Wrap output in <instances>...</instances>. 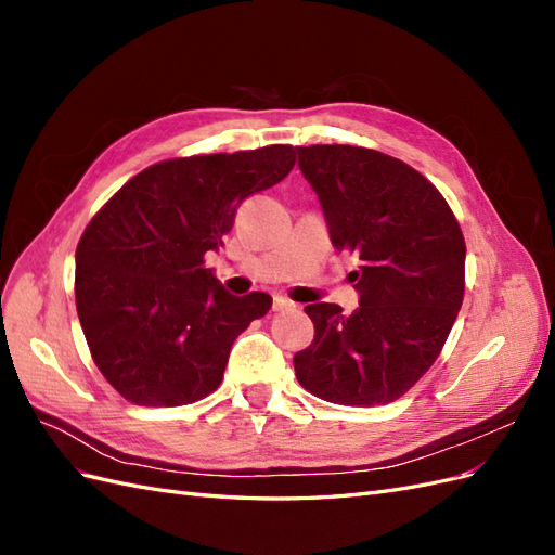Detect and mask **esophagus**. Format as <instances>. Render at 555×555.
<instances>
[{"label": "esophagus", "instance_id": "1", "mask_svg": "<svg viewBox=\"0 0 555 555\" xmlns=\"http://www.w3.org/2000/svg\"><path fill=\"white\" fill-rule=\"evenodd\" d=\"M289 308H294V304H292L289 298H282V296H275V298H273V310H275V312L289 310Z\"/></svg>", "mask_w": 555, "mask_h": 555}]
</instances>
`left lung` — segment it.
I'll return each instance as SVG.
<instances>
[{"label":"left lung","instance_id":"obj_1","mask_svg":"<svg viewBox=\"0 0 555 555\" xmlns=\"http://www.w3.org/2000/svg\"><path fill=\"white\" fill-rule=\"evenodd\" d=\"M298 150L335 249L354 251L359 308H306L314 340L294 357L317 398L349 408L398 400L440 357L465 292V241L435 190L412 166L357 145Z\"/></svg>","mask_w":555,"mask_h":555}]
</instances>
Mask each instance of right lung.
<instances>
[{
	"label": "right lung",
	"mask_w": 555,
	"mask_h": 555,
	"mask_svg": "<svg viewBox=\"0 0 555 555\" xmlns=\"http://www.w3.org/2000/svg\"><path fill=\"white\" fill-rule=\"evenodd\" d=\"M292 145L159 162L99 210L76 249V310L113 389L178 408L220 386L233 340L271 310L263 292L229 294L206 251L238 206L294 169Z\"/></svg>",
	"instance_id": "1"
}]
</instances>
